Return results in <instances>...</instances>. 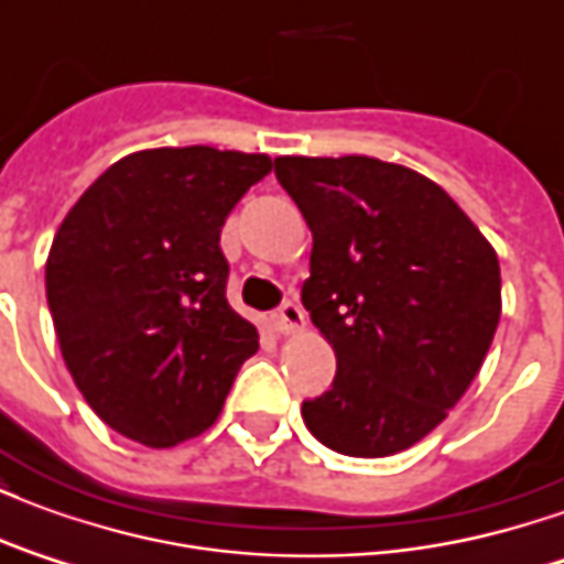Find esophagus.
Returning a JSON list of instances; mask_svg holds the SVG:
<instances>
[{
	"mask_svg": "<svg viewBox=\"0 0 564 564\" xmlns=\"http://www.w3.org/2000/svg\"><path fill=\"white\" fill-rule=\"evenodd\" d=\"M274 326H278L283 335H293V332L302 329V326H305V311H302V305L293 302V299H286V302L278 307V314H274Z\"/></svg>",
	"mask_w": 564,
	"mask_h": 564,
	"instance_id": "34e87169",
	"label": "esophagus"
}]
</instances>
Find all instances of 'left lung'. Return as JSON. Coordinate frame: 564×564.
<instances>
[{"label":"left lung","mask_w":564,"mask_h":564,"mask_svg":"<svg viewBox=\"0 0 564 564\" xmlns=\"http://www.w3.org/2000/svg\"><path fill=\"white\" fill-rule=\"evenodd\" d=\"M314 235L302 305L335 350L332 387L302 402L344 456L414 447L471 387L501 317L498 257L453 198L375 156H278Z\"/></svg>","instance_id":"left-lung-1"}]
</instances>
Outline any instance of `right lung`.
<instances>
[{"label":"right lung","instance_id":"obj_1","mask_svg":"<svg viewBox=\"0 0 564 564\" xmlns=\"http://www.w3.org/2000/svg\"><path fill=\"white\" fill-rule=\"evenodd\" d=\"M269 172L265 153L139 150L66 214L47 307L80 395L120 435L144 447L202 435L257 354V326L226 302L220 229Z\"/></svg>","mask_w":564,"mask_h":564}]
</instances>
